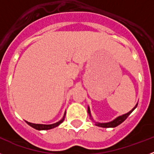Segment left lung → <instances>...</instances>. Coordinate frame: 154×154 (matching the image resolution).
<instances>
[{"label":"left lung","instance_id":"left-lung-1","mask_svg":"<svg viewBox=\"0 0 154 154\" xmlns=\"http://www.w3.org/2000/svg\"><path fill=\"white\" fill-rule=\"evenodd\" d=\"M137 105H136V106L134 107V108L133 109L131 110V111H130L129 112H127V113L124 114V115H122L120 116H119V117H117L116 119H115L114 120L111 121V122H109V123H96V126H100V127H103V128H112V127H116V126H119V124H121V123H123V121L126 120V118L130 116V114L132 112H133V110L135 109L136 107L137 106ZM88 113L89 114V116H90L91 117V114H90V109H89V107H88Z\"/></svg>","mask_w":154,"mask_h":154}]
</instances>
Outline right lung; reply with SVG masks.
I'll return each mask as SVG.
<instances>
[{
  "instance_id": "obj_1",
  "label": "right lung",
  "mask_w": 154,
  "mask_h": 154,
  "mask_svg": "<svg viewBox=\"0 0 154 154\" xmlns=\"http://www.w3.org/2000/svg\"><path fill=\"white\" fill-rule=\"evenodd\" d=\"M65 115H64L63 118H62L60 121H58V122H57V123H54V124H51V125L35 124V123H29V122H27V121H26V123H28L29 126H31V127H33L34 129H35V130H50V129H53V128H55V127H56V126H58V125H60L61 123H62V122L64 121V119H65Z\"/></svg>"
}]
</instances>
